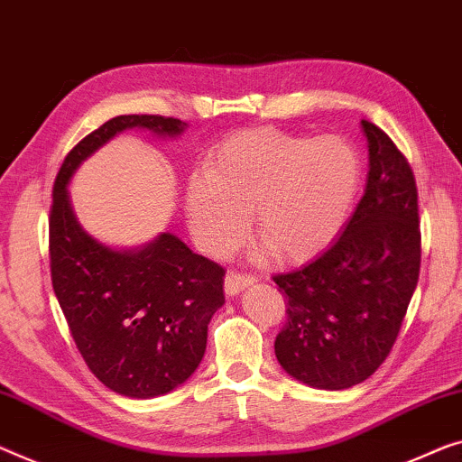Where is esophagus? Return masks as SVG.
I'll list each match as a JSON object with an SVG mask.
<instances>
[{"label": "esophagus", "mask_w": 462, "mask_h": 462, "mask_svg": "<svg viewBox=\"0 0 462 462\" xmlns=\"http://www.w3.org/2000/svg\"><path fill=\"white\" fill-rule=\"evenodd\" d=\"M254 280L253 275H246V273H236V272H228L226 273V282H224V286H226V294H228V297H236V294L240 292V291H245L246 286H251V284H254Z\"/></svg>", "instance_id": "34e87169"}]
</instances>
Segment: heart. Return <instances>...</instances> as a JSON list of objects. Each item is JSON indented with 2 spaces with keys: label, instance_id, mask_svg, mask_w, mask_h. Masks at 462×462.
<instances>
[{
  "label": "heart",
  "instance_id": "obj_1",
  "mask_svg": "<svg viewBox=\"0 0 462 462\" xmlns=\"http://www.w3.org/2000/svg\"><path fill=\"white\" fill-rule=\"evenodd\" d=\"M363 184V157L338 134L253 128L209 155L184 192L192 236L211 254H228L254 228L273 257L302 263L338 238Z\"/></svg>",
  "mask_w": 462,
  "mask_h": 462
}]
</instances>
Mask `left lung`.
I'll use <instances>...</instances> for the list:
<instances>
[{"label": "left lung", "instance_id": "obj_1", "mask_svg": "<svg viewBox=\"0 0 462 462\" xmlns=\"http://www.w3.org/2000/svg\"><path fill=\"white\" fill-rule=\"evenodd\" d=\"M365 195L336 243L299 270L273 275L286 297L275 359L315 390H346L385 361L401 332L421 265L417 187L390 136L361 120Z\"/></svg>", "mask_w": 462, "mask_h": 462}]
</instances>
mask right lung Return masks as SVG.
I'll return each instance as SVG.
<instances>
[{
    "mask_svg": "<svg viewBox=\"0 0 462 462\" xmlns=\"http://www.w3.org/2000/svg\"><path fill=\"white\" fill-rule=\"evenodd\" d=\"M130 128L178 139L187 122L118 116L68 153L53 184L51 282L95 377L116 394L155 398L187 382L201 363L209 321L226 302V272L171 232L122 249L82 228L68 187L95 151Z\"/></svg>",
    "mask_w": 462,
    "mask_h": 462,
    "instance_id": "obj_1",
    "label": "right lung"
}]
</instances>
